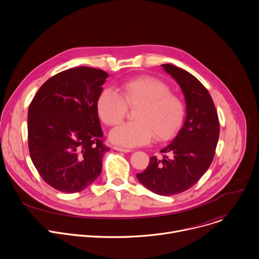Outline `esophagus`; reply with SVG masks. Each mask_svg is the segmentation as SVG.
Segmentation results:
<instances>
[{
    "instance_id": "esophagus-1",
    "label": "esophagus",
    "mask_w": 259,
    "mask_h": 259,
    "mask_svg": "<svg viewBox=\"0 0 259 259\" xmlns=\"http://www.w3.org/2000/svg\"><path fill=\"white\" fill-rule=\"evenodd\" d=\"M113 149L117 150V151H121V152H131L132 150L131 149H127V148H122V147H118V146H114Z\"/></svg>"
}]
</instances>
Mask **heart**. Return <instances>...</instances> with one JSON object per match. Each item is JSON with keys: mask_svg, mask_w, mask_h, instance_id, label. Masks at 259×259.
I'll use <instances>...</instances> for the list:
<instances>
[{"mask_svg": "<svg viewBox=\"0 0 259 259\" xmlns=\"http://www.w3.org/2000/svg\"><path fill=\"white\" fill-rule=\"evenodd\" d=\"M119 94L105 88L99 95L97 108L101 120L108 126L119 124L126 116L128 108L135 110L136 121L114 128L110 140L123 147L146 145L153 136L158 141L173 137L184 117L182 101L163 81L140 76L124 81L119 86Z\"/></svg>", "mask_w": 259, "mask_h": 259, "instance_id": "heart-1", "label": "heart"}]
</instances>
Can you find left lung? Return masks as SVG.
I'll return each mask as SVG.
<instances>
[{"instance_id": "obj_1", "label": "left lung", "mask_w": 259, "mask_h": 259, "mask_svg": "<svg viewBox=\"0 0 259 259\" xmlns=\"http://www.w3.org/2000/svg\"><path fill=\"white\" fill-rule=\"evenodd\" d=\"M163 69L177 80L186 101L185 121L160 157L151 156L138 180L159 195H175L192 187L209 168L219 139V119L214 102L193 75L176 66Z\"/></svg>"}]
</instances>
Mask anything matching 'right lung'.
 <instances>
[{"mask_svg":"<svg viewBox=\"0 0 259 259\" xmlns=\"http://www.w3.org/2000/svg\"><path fill=\"white\" fill-rule=\"evenodd\" d=\"M108 76L91 67L63 71L41 86L28 107L30 155L41 178L56 190L79 192L101 174L110 148L97 102Z\"/></svg>","mask_w":259,"mask_h":259,"instance_id":"1","label":"right lung"}]
</instances>
